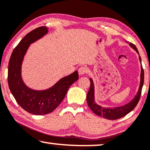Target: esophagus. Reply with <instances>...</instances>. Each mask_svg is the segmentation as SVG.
<instances>
[{
    "instance_id": "esophagus-1",
    "label": "esophagus",
    "mask_w": 150,
    "mask_h": 150,
    "mask_svg": "<svg viewBox=\"0 0 150 150\" xmlns=\"http://www.w3.org/2000/svg\"><path fill=\"white\" fill-rule=\"evenodd\" d=\"M88 71V70L86 67H81L79 68V69H78L79 74V75H83V74L87 73Z\"/></svg>"
}]
</instances>
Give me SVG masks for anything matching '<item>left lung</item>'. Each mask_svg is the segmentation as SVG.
I'll use <instances>...</instances> for the list:
<instances>
[{"instance_id":"obj_1","label":"left lung","mask_w":150,"mask_h":150,"mask_svg":"<svg viewBox=\"0 0 150 150\" xmlns=\"http://www.w3.org/2000/svg\"><path fill=\"white\" fill-rule=\"evenodd\" d=\"M129 46L132 47L139 53V51H138L137 47H136L134 45L130 42L129 43ZM139 60L141 62V58L140 56H139ZM90 81H91V86H90L89 91L88 92L86 96L87 103L89 108L95 115H98L99 117H102L105 119H109V120H116V119H120L121 117H124L127 114L130 112L137 106V103H139V99H140L141 97L143 83H144V71H143L142 64H141L140 85H139V91H138L137 95L135 96L134 98L130 102L127 103V104L122 105V106L115 107L114 108H103L102 106H100V105H97L95 103V87H94L93 81L91 78H90Z\"/></svg>"}]
</instances>
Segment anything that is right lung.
Instances as JSON below:
<instances>
[{
	"label": "right lung",
	"mask_w": 150,
	"mask_h": 150,
	"mask_svg": "<svg viewBox=\"0 0 150 150\" xmlns=\"http://www.w3.org/2000/svg\"><path fill=\"white\" fill-rule=\"evenodd\" d=\"M47 33V27H40L27 33L13 49L8 67V85L10 91L21 107L35 115H47L54 110L65 97L69 87L79 78L78 72L76 71L44 91L31 89L23 82L21 66L26 52L31 43Z\"/></svg>",
	"instance_id": "add662e5"
}]
</instances>
